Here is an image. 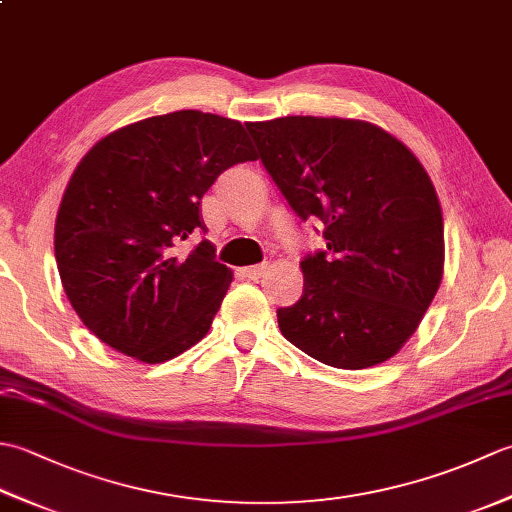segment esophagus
<instances>
[{
  "label": "esophagus",
  "mask_w": 512,
  "mask_h": 512,
  "mask_svg": "<svg viewBox=\"0 0 512 512\" xmlns=\"http://www.w3.org/2000/svg\"><path fill=\"white\" fill-rule=\"evenodd\" d=\"M268 270V264H259V266H248V268H242L239 273H242L246 279L250 281H259L264 277V273Z\"/></svg>",
  "instance_id": "1"
}]
</instances>
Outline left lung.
<instances>
[{"instance_id":"1","label":"left lung","mask_w":512,"mask_h":512,"mask_svg":"<svg viewBox=\"0 0 512 512\" xmlns=\"http://www.w3.org/2000/svg\"><path fill=\"white\" fill-rule=\"evenodd\" d=\"M246 127L290 209L325 226V250L301 262V299L277 310L281 334L330 367L385 363L418 330L444 273L429 173L396 136L356 118Z\"/></svg>"}]
</instances>
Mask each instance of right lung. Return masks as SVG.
Listing matches in <instances>:
<instances>
[{"instance_id": "add662e5", "label": "right lung", "mask_w": 512, "mask_h": 512, "mask_svg": "<svg viewBox=\"0 0 512 512\" xmlns=\"http://www.w3.org/2000/svg\"><path fill=\"white\" fill-rule=\"evenodd\" d=\"M257 160L233 118L180 110L125 125L76 165L54 224V257L74 312L140 363H165L209 332L233 270L209 242L202 195L222 171Z\"/></svg>"}]
</instances>
